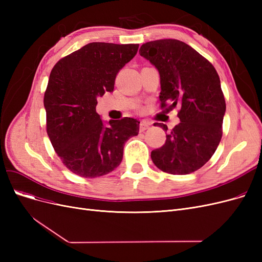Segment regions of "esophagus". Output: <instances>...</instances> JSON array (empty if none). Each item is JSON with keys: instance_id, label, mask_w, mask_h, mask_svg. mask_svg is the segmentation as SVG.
Wrapping results in <instances>:
<instances>
[{"instance_id": "34e87169", "label": "esophagus", "mask_w": 262, "mask_h": 262, "mask_svg": "<svg viewBox=\"0 0 262 262\" xmlns=\"http://www.w3.org/2000/svg\"><path fill=\"white\" fill-rule=\"evenodd\" d=\"M149 122L147 121H141L140 123V132H144L145 130H147L149 128Z\"/></svg>"}]
</instances>
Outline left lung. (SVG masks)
Segmentation results:
<instances>
[{"label": "left lung", "instance_id": "1", "mask_svg": "<svg viewBox=\"0 0 262 262\" xmlns=\"http://www.w3.org/2000/svg\"><path fill=\"white\" fill-rule=\"evenodd\" d=\"M139 52L160 73L161 107H180V123L166 134L162 147L152 150V161L172 175L193 172L210 160L222 139L226 105L216 70L176 39L146 42ZM157 124L167 130L166 124Z\"/></svg>", "mask_w": 262, "mask_h": 262}]
</instances>
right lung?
I'll use <instances>...</instances> for the list:
<instances>
[{
  "label": "right lung",
  "mask_w": 262,
  "mask_h": 262,
  "mask_svg": "<svg viewBox=\"0 0 262 262\" xmlns=\"http://www.w3.org/2000/svg\"><path fill=\"white\" fill-rule=\"evenodd\" d=\"M139 45L91 42L61 59L45 93L47 133L55 153L77 176L107 175L120 165L123 146L139 134L140 121L125 117L104 123L97 98L113 92L116 76Z\"/></svg>",
  "instance_id": "obj_1"
}]
</instances>
